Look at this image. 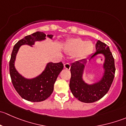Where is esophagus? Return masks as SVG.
I'll return each instance as SVG.
<instances>
[{
	"label": "esophagus",
	"mask_w": 126,
	"mask_h": 126,
	"mask_svg": "<svg viewBox=\"0 0 126 126\" xmlns=\"http://www.w3.org/2000/svg\"><path fill=\"white\" fill-rule=\"evenodd\" d=\"M64 68H65V69L69 70V69H70V68H71V64H69V63H65V64H64Z\"/></svg>",
	"instance_id": "esophagus-1"
}]
</instances>
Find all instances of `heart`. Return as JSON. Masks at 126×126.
<instances>
[{"label": "heart", "instance_id": "heart-1", "mask_svg": "<svg viewBox=\"0 0 126 126\" xmlns=\"http://www.w3.org/2000/svg\"><path fill=\"white\" fill-rule=\"evenodd\" d=\"M94 44L91 41H84L79 38L68 39L64 46V50L69 55L74 54L79 59L87 57L92 53Z\"/></svg>", "mask_w": 126, "mask_h": 126}]
</instances>
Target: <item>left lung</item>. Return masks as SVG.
Instances as JSON below:
<instances>
[{
    "label": "left lung",
    "instance_id": "1",
    "mask_svg": "<svg viewBox=\"0 0 126 126\" xmlns=\"http://www.w3.org/2000/svg\"><path fill=\"white\" fill-rule=\"evenodd\" d=\"M96 49L95 53L91 55L88 61L98 54L104 56V72L99 81L93 84H88L83 80L87 59L77 61L71 64L69 87L74 96L82 102L92 103L101 99L109 91L115 77V60L109 47L101 41H97Z\"/></svg>",
    "mask_w": 126,
    "mask_h": 126
}]
</instances>
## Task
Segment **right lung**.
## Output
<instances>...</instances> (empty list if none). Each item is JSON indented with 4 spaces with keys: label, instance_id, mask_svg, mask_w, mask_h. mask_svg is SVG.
Segmentation results:
<instances>
[{
    "label": "right lung",
    "instance_id": "add662e5",
    "mask_svg": "<svg viewBox=\"0 0 126 126\" xmlns=\"http://www.w3.org/2000/svg\"><path fill=\"white\" fill-rule=\"evenodd\" d=\"M44 33L36 32L25 36L19 41L14 46L10 61V74L13 87L21 97L31 102H41L47 99L52 93L54 85L57 77L63 69L62 62L47 64L45 69L40 75L35 78L26 79L21 76L15 66V62L19 49L22 45L32 46L36 41L46 39ZM47 37L52 39L53 35H47Z\"/></svg>",
    "mask_w": 126,
    "mask_h": 126
}]
</instances>
